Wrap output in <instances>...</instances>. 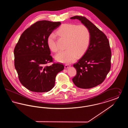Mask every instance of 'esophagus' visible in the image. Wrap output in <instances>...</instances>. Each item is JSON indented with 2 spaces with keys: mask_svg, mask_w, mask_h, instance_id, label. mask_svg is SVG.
Listing matches in <instances>:
<instances>
[{
  "mask_svg": "<svg viewBox=\"0 0 128 128\" xmlns=\"http://www.w3.org/2000/svg\"><path fill=\"white\" fill-rule=\"evenodd\" d=\"M70 65L66 64V65H65V68H70Z\"/></svg>",
  "mask_w": 128,
  "mask_h": 128,
  "instance_id": "34e87169",
  "label": "esophagus"
}]
</instances>
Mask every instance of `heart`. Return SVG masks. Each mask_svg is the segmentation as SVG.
I'll use <instances>...</instances> for the list:
<instances>
[{"label":"heart","mask_w":128,"mask_h":128,"mask_svg":"<svg viewBox=\"0 0 128 128\" xmlns=\"http://www.w3.org/2000/svg\"><path fill=\"white\" fill-rule=\"evenodd\" d=\"M56 34L67 41V49L60 51L55 56V59L62 63L72 62L78 55L80 56L85 53L90 44V32L84 25L64 24L56 31ZM47 44L49 48L53 52H56L58 50L54 34L51 33L49 35Z\"/></svg>","instance_id":"b5f03b06"}]
</instances>
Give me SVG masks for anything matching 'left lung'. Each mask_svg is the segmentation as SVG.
<instances>
[{
    "label": "left lung",
    "instance_id": "left-lung-1",
    "mask_svg": "<svg viewBox=\"0 0 128 128\" xmlns=\"http://www.w3.org/2000/svg\"><path fill=\"white\" fill-rule=\"evenodd\" d=\"M70 19H78L88 27L91 41L85 54L73 65L77 71L72 79L74 84L82 89H89L102 84L111 67V51L107 37L84 17L75 16Z\"/></svg>",
    "mask_w": 128,
    "mask_h": 128
}]
</instances>
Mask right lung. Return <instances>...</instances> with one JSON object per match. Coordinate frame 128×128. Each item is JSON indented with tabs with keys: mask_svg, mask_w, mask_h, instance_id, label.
Here are the masks:
<instances>
[{
	"mask_svg": "<svg viewBox=\"0 0 128 128\" xmlns=\"http://www.w3.org/2000/svg\"><path fill=\"white\" fill-rule=\"evenodd\" d=\"M60 22L40 20L24 32L14 50V66L22 85L36 92L50 91L55 85L57 74L63 70L61 63L53 62L47 39Z\"/></svg>",
	"mask_w": 128,
	"mask_h": 128,
	"instance_id": "right-lung-1",
	"label": "right lung"
}]
</instances>
